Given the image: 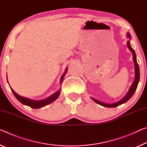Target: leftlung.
I'll return each mask as SVG.
<instances>
[{"mask_svg": "<svg viewBox=\"0 0 147 147\" xmlns=\"http://www.w3.org/2000/svg\"><path fill=\"white\" fill-rule=\"evenodd\" d=\"M127 36L129 39H131V35H130V34L129 33V32L127 34ZM127 45L128 48L129 49L130 51H131V52L133 54V59H134V65H135V71H136V73H135V79H134V82H133V84H131V88H130V89L129 90V91H128V92L126 94V95H125V96L122 99H121L119 101L116 102V103H113V104H109V103L107 104L105 103H103V102L99 101H98V100H97V99H95L94 98H93V97H92L93 101H95V103H97V104L100 105L105 107H111V108H112V107H116L120 105L125 103L126 101H127L128 100H129L133 96V95L134 94L135 92H136L137 87V85H138V83L139 82V77H140V74H139V68L138 63H137V62L136 53H135V51L134 50V49H133L131 48V46H130V42L129 40L127 42Z\"/></svg>", "mask_w": 147, "mask_h": 147, "instance_id": "8db88e82", "label": "left lung"}]
</instances>
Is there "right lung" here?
I'll use <instances>...</instances> for the list:
<instances>
[{
    "label": "right lung",
    "instance_id": "obj_1",
    "mask_svg": "<svg viewBox=\"0 0 147 147\" xmlns=\"http://www.w3.org/2000/svg\"><path fill=\"white\" fill-rule=\"evenodd\" d=\"M67 72V68L65 70V73L63 74L61 78V83H62L63 80V77L65 75V74ZM11 90L12 91L13 95H15V97H16V99H17L18 101H20L21 103L23 105H27L30 107H31L32 109H39V108H41V107H44L46 105H47L50 104L51 103H52L53 101H54L55 99H57V97H59V95L60 94V92H61V90H59L57 91L55 93V94H52L51 96L47 97V98L42 99V100H38V101H37V100H32V99H28L26 98V97H23L20 96L18 94H16V93L13 91L12 89L11 88Z\"/></svg>",
    "mask_w": 147,
    "mask_h": 147
}]
</instances>
